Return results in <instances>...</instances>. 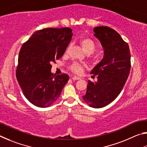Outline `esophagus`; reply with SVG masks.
Listing matches in <instances>:
<instances>
[{
    "label": "esophagus",
    "mask_w": 147,
    "mask_h": 147,
    "mask_svg": "<svg viewBox=\"0 0 147 147\" xmlns=\"http://www.w3.org/2000/svg\"><path fill=\"white\" fill-rule=\"evenodd\" d=\"M71 79H73V80H79V79H80V78H79V77H77L76 76H74L72 77Z\"/></svg>",
    "instance_id": "34e87169"
}]
</instances>
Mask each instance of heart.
Masks as SVG:
<instances>
[{"label": "heart", "instance_id": "heart-1", "mask_svg": "<svg viewBox=\"0 0 147 147\" xmlns=\"http://www.w3.org/2000/svg\"><path fill=\"white\" fill-rule=\"evenodd\" d=\"M79 43L81 45L82 48H83L85 52L87 53L90 54L92 53L96 50V45L94 40L92 38H90L86 36H83L79 39ZM69 48V46L68 47V50ZM86 66L83 64L78 63V62H74L70 65L68 66L69 70L73 72V73L80 75L84 70V67Z\"/></svg>", "mask_w": 147, "mask_h": 147}]
</instances>
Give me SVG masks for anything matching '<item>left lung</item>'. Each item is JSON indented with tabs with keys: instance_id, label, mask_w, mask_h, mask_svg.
Returning a JSON list of instances; mask_svg holds the SVG:
<instances>
[{
	"instance_id": "8db88e82",
	"label": "left lung",
	"mask_w": 147,
	"mask_h": 147,
	"mask_svg": "<svg viewBox=\"0 0 147 147\" xmlns=\"http://www.w3.org/2000/svg\"><path fill=\"white\" fill-rule=\"evenodd\" d=\"M94 31L104 49V57L91 71L97 76V82L88 81L83 99L90 107L98 109L119 96L129 76L131 61L129 46L116 31L107 26H97Z\"/></svg>"
}]
</instances>
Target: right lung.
I'll return each instance as SVG.
<instances>
[{"mask_svg": "<svg viewBox=\"0 0 147 147\" xmlns=\"http://www.w3.org/2000/svg\"><path fill=\"white\" fill-rule=\"evenodd\" d=\"M69 28L38 30L23 44L19 51L16 78L28 101L38 107L53 104L69 79L65 74L51 73V63L60 59L71 39Z\"/></svg>", "mask_w": 147, "mask_h": 147, "instance_id": "1", "label": "right lung"}]
</instances>
